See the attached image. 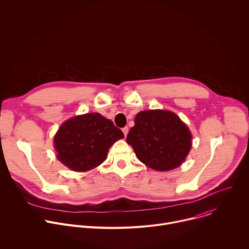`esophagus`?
I'll use <instances>...</instances> for the list:
<instances>
[{
    "label": "esophagus",
    "mask_w": 249,
    "mask_h": 249,
    "mask_svg": "<svg viewBox=\"0 0 249 249\" xmlns=\"http://www.w3.org/2000/svg\"><path fill=\"white\" fill-rule=\"evenodd\" d=\"M122 131H123V133H124V136L126 137V136H127V134H128V131H129V129H128V127L126 126V127L122 128Z\"/></svg>",
    "instance_id": "1"
}]
</instances>
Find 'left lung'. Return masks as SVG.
Returning a JSON list of instances; mask_svg holds the SVG:
<instances>
[{"mask_svg": "<svg viewBox=\"0 0 249 249\" xmlns=\"http://www.w3.org/2000/svg\"><path fill=\"white\" fill-rule=\"evenodd\" d=\"M191 133L175 113L167 110H146L136 115L135 125L126 142L143 163L167 171L178 167L187 157Z\"/></svg>", "mask_w": 249, "mask_h": 249, "instance_id": "left-lung-1", "label": "left lung"}]
</instances>
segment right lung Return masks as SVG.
Wrapping results in <instances>:
<instances>
[{
	"mask_svg": "<svg viewBox=\"0 0 249 249\" xmlns=\"http://www.w3.org/2000/svg\"><path fill=\"white\" fill-rule=\"evenodd\" d=\"M123 132L99 113H88L67 120L54 137L57 158L75 171H87L103 162L109 148Z\"/></svg>",
	"mask_w": 249,
	"mask_h": 249,
	"instance_id": "obj_1",
	"label": "right lung"
}]
</instances>
